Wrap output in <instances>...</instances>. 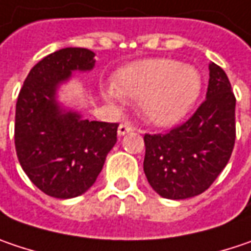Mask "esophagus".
Listing matches in <instances>:
<instances>
[{
	"label": "esophagus",
	"mask_w": 251,
	"mask_h": 251,
	"mask_svg": "<svg viewBox=\"0 0 251 251\" xmlns=\"http://www.w3.org/2000/svg\"><path fill=\"white\" fill-rule=\"evenodd\" d=\"M132 130H133V127L129 125V124H121L119 127H118V135H119V136H124V135L132 132Z\"/></svg>",
	"instance_id": "esophagus-1"
}]
</instances>
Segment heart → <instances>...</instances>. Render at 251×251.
<instances>
[{"instance_id": "heart-1", "label": "heart", "mask_w": 251, "mask_h": 251, "mask_svg": "<svg viewBox=\"0 0 251 251\" xmlns=\"http://www.w3.org/2000/svg\"><path fill=\"white\" fill-rule=\"evenodd\" d=\"M201 76L196 68L169 58L143 59L119 71L115 86L105 91L108 100L122 96L140 99L145 116L156 125L177 122L196 102Z\"/></svg>"}]
</instances>
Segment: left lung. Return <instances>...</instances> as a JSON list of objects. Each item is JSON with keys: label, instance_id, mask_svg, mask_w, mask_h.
<instances>
[{"label": "left lung", "instance_id": "8db88e82", "mask_svg": "<svg viewBox=\"0 0 251 251\" xmlns=\"http://www.w3.org/2000/svg\"><path fill=\"white\" fill-rule=\"evenodd\" d=\"M206 99L183 124L145 133L143 170L152 189L173 200L207 190L226 168L236 140V98L226 72L209 65Z\"/></svg>", "mask_w": 251, "mask_h": 251}]
</instances>
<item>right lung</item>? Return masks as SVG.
Listing matches in <instances>:
<instances>
[{"mask_svg": "<svg viewBox=\"0 0 251 251\" xmlns=\"http://www.w3.org/2000/svg\"><path fill=\"white\" fill-rule=\"evenodd\" d=\"M95 53L64 48L32 68L24 82L15 109V151L29 180L56 199L81 196L95 183L106 155L116 143L118 124L81 119L62 112L56 88L72 71H89Z\"/></svg>", "mask_w": 251, "mask_h": 251, "instance_id": "obj_1", "label": "right lung"}]
</instances>
